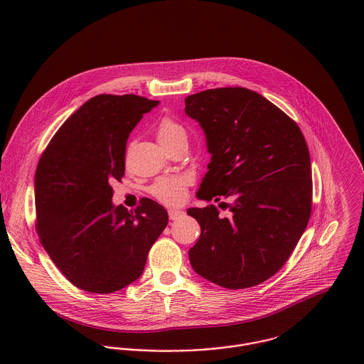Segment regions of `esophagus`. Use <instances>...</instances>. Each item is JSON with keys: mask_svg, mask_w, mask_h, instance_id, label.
Listing matches in <instances>:
<instances>
[{"mask_svg": "<svg viewBox=\"0 0 364 364\" xmlns=\"http://www.w3.org/2000/svg\"><path fill=\"white\" fill-rule=\"evenodd\" d=\"M168 214H169V220H176L179 218L181 215H183L185 213L182 210H176V208H171L168 210Z\"/></svg>", "mask_w": 364, "mask_h": 364, "instance_id": "obj_1", "label": "esophagus"}]
</instances>
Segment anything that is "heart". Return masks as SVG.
<instances>
[{
    "mask_svg": "<svg viewBox=\"0 0 364 364\" xmlns=\"http://www.w3.org/2000/svg\"><path fill=\"white\" fill-rule=\"evenodd\" d=\"M182 136H186L185 129L172 119H162L156 126V139L161 146H166ZM186 185L188 181L182 176H166L156 181L151 186V193L164 205L175 206L185 200Z\"/></svg>",
    "mask_w": 364,
    "mask_h": 364,
    "instance_id": "obj_1",
    "label": "heart"
}]
</instances>
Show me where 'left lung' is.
<instances>
[{
    "instance_id": "8db88e82",
    "label": "left lung",
    "mask_w": 364,
    "mask_h": 364,
    "mask_svg": "<svg viewBox=\"0 0 364 364\" xmlns=\"http://www.w3.org/2000/svg\"><path fill=\"white\" fill-rule=\"evenodd\" d=\"M185 113L205 136L210 162L196 198L221 202L188 208L200 224L189 250L193 270L227 289H247L273 276L291 255L311 214V161L300 127L247 88L189 95ZM220 203V205H221Z\"/></svg>"
}]
</instances>
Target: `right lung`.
I'll return each mask as SVG.
<instances>
[{
  "instance_id": "right-lung-1",
  "label": "right lung",
  "mask_w": 364,
  "mask_h": 364,
  "mask_svg": "<svg viewBox=\"0 0 364 364\" xmlns=\"http://www.w3.org/2000/svg\"><path fill=\"white\" fill-rule=\"evenodd\" d=\"M159 101L98 95L57 130L35 175L38 232L60 272L98 294L124 289L144 270L168 224L151 199L134 211L112 202L110 182L124 175L126 144L143 114Z\"/></svg>"
}]
</instances>
